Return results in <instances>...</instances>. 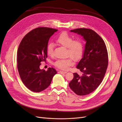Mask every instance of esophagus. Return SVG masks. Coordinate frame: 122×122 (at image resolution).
I'll list each match as a JSON object with an SVG mask.
<instances>
[{"instance_id": "esophagus-1", "label": "esophagus", "mask_w": 122, "mask_h": 122, "mask_svg": "<svg viewBox=\"0 0 122 122\" xmlns=\"http://www.w3.org/2000/svg\"><path fill=\"white\" fill-rule=\"evenodd\" d=\"M58 73H60V74H65L66 73V71H58Z\"/></svg>"}]
</instances>
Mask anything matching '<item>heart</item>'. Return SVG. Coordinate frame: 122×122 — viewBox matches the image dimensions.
Segmentation results:
<instances>
[{"label":"heart","mask_w":122,"mask_h":122,"mask_svg":"<svg viewBox=\"0 0 122 122\" xmlns=\"http://www.w3.org/2000/svg\"><path fill=\"white\" fill-rule=\"evenodd\" d=\"M56 42L61 46L67 48V54L71 57L57 60L54 65L57 68L63 71L67 70L72 65V60L78 61L81 57L83 51V45L81 41H73L72 37L66 33H63L56 39ZM54 44L50 43L47 47V53L48 56H52L54 54Z\"/></svg>","instance_id":"heart-1"}]
</instances>
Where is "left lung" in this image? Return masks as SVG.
Returning a JSON list of instances; mask_svg holds the SVG:
<instances>
[{"mask_svg":"<svg viewBox=\"0 0 122 122\" xmlns=\"http://www.w3.org/2000/svg\"><path fill=\"white\" fill-rule=\"evenodd\" d=\"M71 32L81 35L86 43L82 58L76 66L82 74L74 73L69 86L79 96L88 95L98 87L105 75L108 65L107 48L102 39L92 29L77 28Z\"/></svg>","mask_w":122,"mask_h":122,"instance_id":"8db88e82","label":"left lung"}]
</instances>
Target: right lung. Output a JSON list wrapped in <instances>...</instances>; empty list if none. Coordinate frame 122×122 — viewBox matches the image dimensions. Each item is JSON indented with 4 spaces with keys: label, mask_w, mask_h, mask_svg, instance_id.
<instances>
[{
    "label": "right lung",
    "mask_w": 122,
    "mask_h": 122,
    "mask_svg": "<svg viewBox=\"0 0 122 122\" xmlns=\"http://www.w3.org/2000/svg\"><path fill=\"white\" fill-rule=\"evenodd\" d=\"M57 30L43 27L35 28L28 33L20 43L17 51L18 71L23 83L33 92L46 89L57 73L53 67L45 71L40 66L47 57L49 39Z\"/></svg>",
    "instance_id": "1"
}]
</instances>
